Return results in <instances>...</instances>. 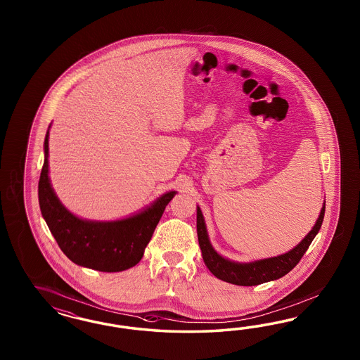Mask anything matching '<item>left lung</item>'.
<instances>
[{
	"instance_id": "left-lung-1",
	"label": "left lung",
	"mask_w": 360,
	"mask_h": 360,
	"mask_svg": "<svg viewBox=\"0 0 360 360\" xmlns=\"http://www.w3.org/2000/svg\"><path fill=\"white\" fill-rule=\"evenodd\" d=\"M325 217V203L321 210V214L316 219L314 227L306 235L300 244H297L293 250L283 255L262 259L252 262H235L224 259L215 251L208 240L207 229L205 224V219L200 208H196V231L199 247L203 256V262L206 264L210 272L212 273L219 280L226 283L240 285V286H253L260 283L273 281L281 278L286 273L290 272L295 265L302 259L304 253L307 251L309 245L316 238L318 231L322 226Z\"/></svg>"
}]
</instances>
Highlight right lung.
<instances>
[{
    "label": "right lung",
    "instance_id": "add662e5",
    "mask_svg": "<svg viewBox=\"0 0 360 360\" xmlns=\"http://www.w3.org/2000/svg\"><path fill=\"white\" fill-rule=\"evenodd\" d=\"M49 131L44 137V161L38 184L39 207L59 248L72 262L100 272H121L140 262L165 207L176 191L160 196L140 214L113 221L75 217L62 205L49 178Z\"/></svg>",
    "mask_w": 360,
    "mask_h": 360
}]
</instances>
